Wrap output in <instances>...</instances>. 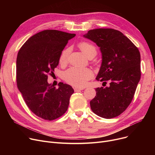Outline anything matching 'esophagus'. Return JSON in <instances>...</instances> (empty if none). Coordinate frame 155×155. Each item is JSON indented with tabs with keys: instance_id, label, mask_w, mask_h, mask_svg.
I'll use <instances>...</instances> for the list:
<instances>
[{
	"instance_id": "34e87169",
	"label": "esophagus",
	"mask_w": 155,
	"mask_h": 155,
	"mask_svg": "<svg viewBox=\"0 0 155 155\" xmlns=\"http://www.w3.org/2000/svg\"><path fill=\"white\" fill-rule=\"evenodd\" d=\"M84 88H77V87H75L74 88V91H75V92H78V91L84 90Z\"/></svg>"
}]
</instances>
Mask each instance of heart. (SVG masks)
Wrapping results in <instances>:
<instances>
[{
    "label": "heart",
    "instance_id": "obj_1",
    "mask_svg": "<svg viewBox=\"0 0 155 155\" xmlns=\"http://www.w3.org/2000/svg\"><path fill=\"white\" fill-rule=\"evenodd\" d=\"M78 46L87 56L92 53H97L95 46L88 42H81L79 43ZM70 53V48H65L63 50L59 60L61 64H64L68 62ZM93 76V71L87 68L71 67L63 73V78L68 84L80 88L86 86L88 81L91 79Z\"/></svg>",
    "mask_w": 155,
    "mask_h": 155
}]
</instances>
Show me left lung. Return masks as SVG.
Here are the masks:
<instances>
[{"instance_id": "1", "label": "left lung", "mask_w": 155, "mask_h": 155, "mask_svg": "<svg viewBox=\"0 0 155 155\" xmlns=\"http://www.w3.org/2000/svg\"><path fill=\"white\" fill-rule=\"evenodd\" d=\"M100 47L102 62L96 80L109 87L95 88L92 110L101 117L119 116L131 104L141 78V56L138 48L119 31L99 28L84 36Z\"/></svg>"}]
</instances>
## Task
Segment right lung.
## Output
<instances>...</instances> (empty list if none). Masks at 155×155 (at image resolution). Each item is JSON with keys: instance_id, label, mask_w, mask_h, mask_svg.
Segmentation results:
<instances>
[{"instance_id": "1", "label": "right lung", "mask_w": 155, "mask_h": 155, "mask_svg": "<svg viewBox=\"0 0 155 155\" xmlns=\"http://www.w3.org/2000/svg\"><path fill=\"white\" fill-rule=\"evenodd\" d=\"M54 29L41 31L29 38L20 48L16 63V82L29 109L48 120L66 112L73 88L60 82L56 88L48 83L58 65L60 54L68 40L75 36Z\"/></svg>"}]
</instances>
